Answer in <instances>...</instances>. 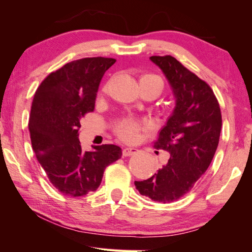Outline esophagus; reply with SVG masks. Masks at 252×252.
Instances as JSON below:
<instances>
[{
	"mask_svg": "<svg viewBox=\"0 0 252 252\" xmlns=\"http://www.w3.org/2000/svg\"><path fill=\"white\" fill-rule=\"evenodd\" d=\"M136 153V148H131V147H125L123 150V156H125V158H127V156H131L134 155Z\"/></svg>",
	"mask_w": 252,
	"mask_h": 252,
	"instance_id": "34e87169",
	"label": "esophagus"
}]
</instances>
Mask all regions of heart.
<instances>
[{
	"label": "heart",
	"instance_id": "b5f03b06",
	"mask_svg": "<svg viewBox=\"0 0 252 252\" xmlns=\"http://www.w3.org/2000/svg\"><path fill=\"white\" fill-rule=\"evenodd\" d=\"M147 84H154L158 85V87L162 89V80L158 76L154 75V73H143L139 78V86L147 85ZM106 86H104L101 89V93L106 92ZM146 124L138 121V119L134 118H123L121 121H118L116 126H115V131L122 141L126 143H134L138 139L139 133L145 128Z\"/></svg>",
	"mask_w": 252,
	"mask_h": 252
}]
</instances>
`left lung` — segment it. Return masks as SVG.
<instances>
[{"label":"left lung","mask_w":252,"mask_h":252,"mask_svg":"<svg viewBox=\"0 0 252 252\" xmlns=\"http://www.w3.org/2000/svg\"><path fill=\"white\" fill-rule=\"evenodd\" d=\"M173 89L176 106L158 137L156 150L170 153L167 164L148 180L136 181L142 195L163 203L179 200L211 164L219 144L222 117L211 87L172 56H153Z\"/></svg>","instance_id":"1"}]
</instances>
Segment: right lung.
<instances>
[{
	"instance_id": "right-lung-1",
	"label": "right lung",
	"mask_w": 252,
	"mask_h": 252,
	"mask_svg": "<svg viewBox=\"0 0 252 252\" xmlns=\"http://www.w3.org/2000/svg\"><path fill=\"white\" fill-rule=\"evenodd\" d=\"M113 58H82L44 78L33 97L29 130L33 152L50 183L61 194L82 196L96 191L105 168L122 156L113 144L84 152L80 121L94 108L99 84Z\"/></svg>"
}]
</instances>
